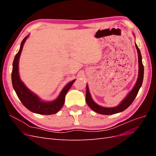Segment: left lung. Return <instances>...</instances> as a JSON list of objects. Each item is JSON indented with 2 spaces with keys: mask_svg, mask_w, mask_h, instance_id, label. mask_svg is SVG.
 I'll list each match as a JSON object with an SVG mask.
<instances>
[{
  "mask_svg": "<svg viewBox=\"0 0 156 156\" xmlns=\"http://www.w3.org/2000/svg\"><path fill=\"white\" fill-rule=\"evenodd\" d=\"M135 47H136V50H137V53H138L139 75H138L137 81H136L134 87L131 90V92L127 94V96L126 97L124 100H123V101H122L120 105H119L115 107L107 108V107H103L98 105L93 101L92 98L90 96V94L88 87L87 84L86 101L88 105L90 107L91 109H92L94 111H95L101 115H114V114H116V113H119L126 110V108L128 107L134 101L135 98H136V95H137V94L139 92L140 88L141 87V86H142L143 77H144V66L142 62V56H141L140 50L136 44H135Z\"/></svg>",
  "mask_w": 156,
  "mask_h": 156,
  "instance_id": "left-lung-1",
  "label": "left lung"
}]
</instances>
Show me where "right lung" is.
I'll use <instances>...</instances> for the list:
<instances>
[{
    "instance_id": "add662e5",
    "label": "right lung",
    "mask_w": 156,
    "mask_h": 156,
    "mask_svg": "<svg viewBox=\"0 0 156 156\" xmlns=\"http://www.w3.org/2000/svg\"><path fill=\"white\" fill-rule=\"evenodd\" d=\"M29 36L23 40L21 44L20 51L16 54L13 62L12 72V81L14 90L16 91L17 97L27 108L31 112L40 115H53L57 112L64 105L65 96L69 89L72 86L75 79L68 83L64 87L59 94L58 97L53 101H44L41 100L36 94L32 93L28 89L21 80L19 75V60L25 41Z\"/></svg>"
}]
</instances>
